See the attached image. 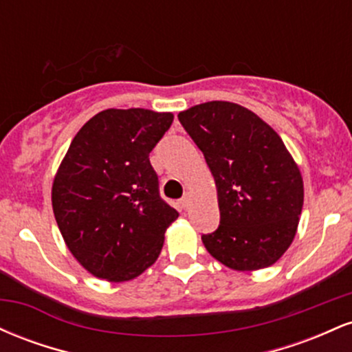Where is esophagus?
<instances>
[{
	"instance_id": "esophagus-1",
	"label": "esophagus",
	"mask_w": 352,
	"mask_h": 352,
	"mask_svg": "<svg viewBox=\"0 0 352 352\" xmlns=\"http://www.w3.org/2000/svg\"><path fill=\"white\" fill-rule=\"evenodd\" d=\"M188 205H190V197H188V195H185L184 199L180 200V207L184 208V210H187V208H188Z\"/></svg>"
}]
</instances>
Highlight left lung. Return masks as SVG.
Segmentation results:
<instances>
[{
  "mask_svg": "<svg viewBox=\"0 0 352 352\" xmlns=\"http://www.w3.org/2000/svg\"><path fill=\"white\" fill-rule=\"evenodd\" d=\"M179 120L215 180L220 225L201 236L207 252L236 272L276 263L293 243L305 200L300 167L281 137L227 100L190 107Z\"/></svg>",
  "mask_w": 352,
  "mask_h": 352,
  "instance_id": "left-lung-1",
  "label": "left lung"
}]
</instances>
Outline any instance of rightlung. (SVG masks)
<instances>
[{
  "label": "right lung",
  "mask_w": 352,
  "mask_h": 352,
  "mask_svg": "<svg viewBox=\"0 0 352 352\" xmlns=\"http://www.w3.org/2000/svg\"><path fill=\"white\" fill-rule=\"evenodd\" d=\"M172 120V112L106 109L72 139L52 182V212L92 276L131 281L159 258L179 212L160 199L148 153Z\"/></svg>",
  "instance_id": "add662e5"
}]
</instances>
